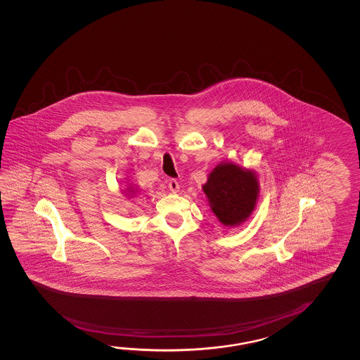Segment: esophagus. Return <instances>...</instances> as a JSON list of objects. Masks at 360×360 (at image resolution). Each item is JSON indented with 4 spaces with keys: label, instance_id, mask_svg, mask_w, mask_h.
I'll return each instance as SVG.
<instances>
[{
    "label": "esophagus",
    "instance_id": "obj_1",
    "mask_svg": "<svg viewBox=\"0 0 360 360\" xmlns=\"http://www.w3.org/2000/svg\"><path fill=\"white\" fill-rule=\"evenodd\" d=\"M168 187H169V189H171L173 193H176V192H178V189H179V183H178L176 179L172 178V179L168 181Z\"/></svg>",
    "mask_w": 360,
    "mask_h": 360
}]
</instances>
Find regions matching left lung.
Masks as SVG:
<instances>
[{"mask_svg":"<svg viewBox=\"0 0 360 360\" xmlns=\"http://www.w3.org/2000/svg\"><path fill=\"white\" fill-rule=\"evenodd\" d=\"M210 206L224 226H236L254 211L259 183L254 172L232 163L217 165L203 186Z\"/></svg>","mask_w":360,"mask_h":360,"instance_id":"1","label":"left lung"}]
</instances>
